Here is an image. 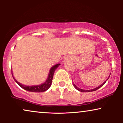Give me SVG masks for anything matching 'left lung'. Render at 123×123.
<instances>
[{
    "label": "left lung",
    "mask_w": 123,
    "mask_h": 123,
    "mask_svg": "<svg viewBox=\"0 0 123 123\" xmlns=\"http://www.w3.org/2000/svg\"><path fill=\"white\" fill-rule=\"evenodd\" d=\"M109 79V78H108ZM108 79H107V80H108ZM107 80H106V81L105 82H104L101 85H100V86H98V87H96V88H93V89H92V90H82V89H80V88H78V87H77L76 86H75L74 84H73V86H74V87H75V88L77 89V90H78L79 91H80V92H92V91H96V90H98V89H99L100 88V87H101L102 86H103L104 84H105V83H106V82L107 81Z\"/></svg>",
    "instance_id": "left-lung-1"
}]
</instances>
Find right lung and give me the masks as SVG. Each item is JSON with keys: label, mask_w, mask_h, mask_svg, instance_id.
<instances>
[{"label": "right lung", "mask_w": 123, "mask_h": 123, "mask_svg": "<svg viewBox=\"0 0 123 123\" xmlns=\"http://www.w3.org/2000/svg\"><path fill=\"white\" fill-rule=\"evenodd\" d=\"M60 65V64H58L54 65L53 67H51V68L50 69L49 74L48 78L46 80V82L43 84H42L41 85H37V86H27L22 85V84L19 83V82H18L17 80H15V78L13 77L12 72V75L14 80L16 81L17 83L19 86L20 87L24 89V90L30 92H44L45 91L48 90L49 88H50V87L51 86V83H52V80H53L54 73L55 70L56 69V68L59 67V65Z\"/></svg>", "instance_id": "right-lung-1"}]
</instances>
